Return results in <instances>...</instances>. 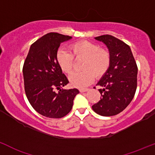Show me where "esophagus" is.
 Instances as JSON below:
<instances>
[{
	"label": "esophagus",
	"mask_w": 155,
	"mask_h": 155,
	"mask_svg": "<svg viewBox=\"0 0 155 155\" xmlns=\"http://www.w3.org/2000/svg\"><path fill=\"white\" fill-rule=\"evenodd\" d=\"M88 91V88H80L79 89V91H80L81 93H84V92H86V91Z\"/></svg>",
	"instance_id": "obj_1"
}]
</instances>
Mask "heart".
I'll list each match as a JSON object with an SVG mask.
<instances>
[{
	"label": "heart",
	"instance_id": "obj_1",
	"mask_svg": "<svg viewBox=\"0 0 155 155\" xmlns=\"http://www.w3.org/2000/svg\"><path fill=\"white\" fill-rule=\"evenodd\" d=\"M71 52L58 50L56 60L63 72L71 73L74 58L84 59L82 72H75L69 76V81L73 87L84 88L94 81V76L101 77L105 74L110 64V53L106 49L100 48L98 45L82 41L73 44Z\"/></svg>",
	"mask_w": 155,
	"mask_h": 155
}]
</instances>
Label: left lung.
I'll list each match as a JSON object with an SVG mask.
<instances>
[{"instance_id":"1","label":"left lung","mask_w":155,"mask_h":155,"mask_svg":"<svg viewBox=\"0 0 155 155\" xmlns=\"http://www.w3.org/2000/svg\"><path fill=\"white\" fill-rule=\"evenodd\" d=\"M105 44L110 53V64L97 85L100 100L92 106L98 114L110 117L118 114L131 102L137 84V66L131 48L123 41L110 35L96 37Z\"/></svg>"}]
</instances>
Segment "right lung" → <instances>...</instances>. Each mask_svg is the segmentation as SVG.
I'll list each match as a JSON object with an SVG mask.
<instances>
[{
  "label": "right lung",
  "instance_id": "add662e5",
  "mask_svg": "<svg viewBox=\"0 0 155 155\" xmlns=\"http://www.w3.org/2000/svg\"><path fill=\"white\" fill-rule=\"evenodd\" d=\"M71 38L57 32L46 34L31 45L24 61L23 75L27 99L38 114L49 118L66 116L79 93L76 88H61L69 81L56 60L60 45Z\"/></svg>",
  "mask_w": 155,
  "mask_h": 155
}]
</instances>
